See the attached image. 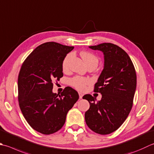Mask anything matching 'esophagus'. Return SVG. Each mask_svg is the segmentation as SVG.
Wrapping results in <instances>:
<instances>
[{
	"mask_svg": "<svg viewBox=\"0 0 154 154\" xmlns=\"http://www.w3.org/2000/svg\"><path fill=\"white\" fill-rule=\"evenodd\" d=\"M79 98H80V99H82L83 96V93H79Z\"/></svg>",
	"mask_w": 154,
	"mask_h": 154,
	"instance_id": "1",
	"label": "esophagus"
}]
</instances>
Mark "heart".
<instances>
[{
  "label": "heart",
  "instance_id": "heart-1",
  "mask_svg": "<svg viewBox=\"0 0 154 154\" xmlns=\"http://www.w3.org/2000/svg\"><path fill=\"white\" fill-rule=\"evenodd\" d=\"M80 55L82 57L84 62L85 64L88 66H93V67H96L99 63V58L97 56H96L95 54H93L91 52L87 51H83L80 53ZM73 57V54L70 53L67 54V55L63 59L62 63V69L64 71H67L69 68V65H70V62L71 61L72 58ZM69 84L73 87L79 91H83L85 90L87 85H89L91 83V80L89 78L81 77V76H75L71 78L69 80Z\"/></svg>",
  "mask_w": 154,
  "mask_h": 154
}]
</instances>
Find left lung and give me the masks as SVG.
<instances>
[{"mask_svg":"<svg viewBox=\"0 0 154 154\" xmlns=\"http://www.w3.org/2000/svg\"><path fill=\"white\" fill-rule=\"evenodd\" d=\"M89 47L103 53L105 63L93 90L101 93V99L95 102V98L89 94L83 97L90 104L85 113V122L95 133L107 135L116 131L131 111L136 72L128 53L117 45L105 43Z\"/></svg>","mask_w":154,"mask_h":154,"instance_id":"obj_1","label":"left lung"}]
</instances>
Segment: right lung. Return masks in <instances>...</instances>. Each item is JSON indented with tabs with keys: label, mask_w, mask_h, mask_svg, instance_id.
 Listing matches in <instances>:
<instances>
[{
	"label": "right lung",
	"mask_w": 154,
	"mask_h": 154,
	"mask_svg": "<svg viewBox=\"0 0 154 154\" xmlns=\"http://www.w3.org/2000/svg\"><path fill=\"white\" fill-rule=\"evenodd\" d=\"M74 47L55 42L39 45L24 61L18 77V99L27 123L45 135L55 133L65 124L66 116L79 99V94L66 87L53 93V81L63 76L62 63Z\"/></svg>",
	"instance_id": "obj_1"
}]
</instances>
